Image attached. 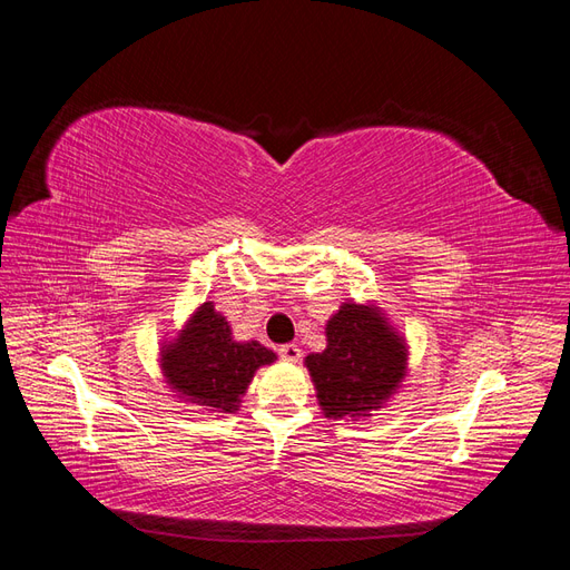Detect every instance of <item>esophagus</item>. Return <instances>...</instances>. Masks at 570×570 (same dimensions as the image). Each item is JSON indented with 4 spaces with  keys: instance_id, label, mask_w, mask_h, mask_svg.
Listing matches in <instances>:
<instances>
[{
    "instance_id": "esophagus-1",
    "label": "esophagus",
    "mask_w": 570,
    "mask_h": 570,
    "mask_svg": "<svg viewBox=\"0 0 570 570\" xmlns=\"http://www.w3.org/2000/svg\"><path fill=\"white\" fill-rule=\"evenodd\" d=\"M278 354H281L285 361H292V364H297L299 356H302V350H299V344L287 342V344H283V347L278 350Z\"/></svg>"
}]
</instances>
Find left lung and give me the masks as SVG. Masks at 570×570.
Masks as SVG:
<instances>
[{
	"label": "left lung",
	"mask_w": 570,
	"mask_h": 570,
	"mask_svg": "<svg viewBox=\"0 0 570 570\" xmlns=\"http://www.w3.org/2000/svg\"><path fill=\"white\" fill-rule=\"evenodd\" d=\"M304 366L325 419H368L402 387L409 344L377 302L347 299L325 323V350Z\"/></svg>",
	"instance_id": "obj_1"
}]
</instances>
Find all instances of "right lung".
I'll return each instance as SVG.
<instances>
[{
    "mask_svg": "<svg viewBox=\"0 0 570 570\" xmlns=\"http://www.w3.org/2000/svg\"><path fill=\"white\" fill-rule=\"evenodd\" d=\"M278 358L262 342H237L214 302L199 304L174 340L159 347V368L178 400L204 411L235 413L254 373Z\"/></svg>",
    "mask_w": 570,
    "mask_h": 570,
    "instance_id": "add662e5",
    "label": "right lung"
}]
</instances>
